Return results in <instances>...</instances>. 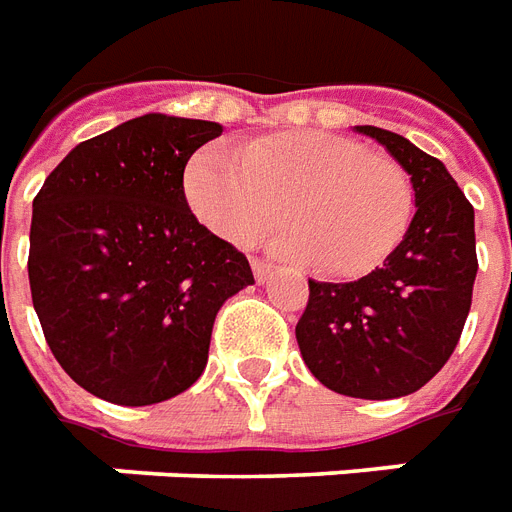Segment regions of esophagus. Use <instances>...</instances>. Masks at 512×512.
Instances as JSON below:
<instances>
[{
    "mask_svg": "<svg viewBox=\"0 0 512 512\" xmlns=\"http://www.w3.org/2000/svg\"><path fill=\"white\" fill-rule=\"evenodd\" d=\"M252 273H255L257 284H265L271 279L273 273V265L271 263H263V260H252Z\"/></svg>",
    "mask_w": 512,
    "mask_h": 512,
    "instance_id": "1",
    "label": "esophagus"
}]
</instances>
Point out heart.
Returning a JSON list of instances; mask_svg holds the SVG:
<instances>
[{
  "label": "heart",
  "instance_id": "heart-1",
  "mask_svg": "<svg viewBox=\"0 0 512 512\" xmlns=\"http://www.w3.org/2000/svg\"><path fill=\"white\" fill-rule=\"evenodd\" d=\"M187 204L206 228L252 247L282 217L271 249L325 276L357 279L392 257L413 217V185L381 152L327 131H282L241 155L206 147L185 171Z\"/></svg>",
  "mask_w": 512,
  "mask_h": 512
}]
</instances>
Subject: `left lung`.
Segmentation results:
<instances>
[{
    "label": "left lung",
    "instance_id": "left-lung-1",
    "mask_svg": "<svg viewBox=\"0 0 512 512\" xmlns=\"http://www.w3.org/2000/svg\"><path fill=\"white\" fill-rule=\"evenodd\" d=\"M354 128L408 171L416 212L400 247L373 273L341 284L308 279L295 338L327 389L395 400L427 384L459 343L478 273L475 212L438 158L384 128Z\"/></svg>",
    "mask_w": 512,
    "mask_h": 512
}]
</instances>
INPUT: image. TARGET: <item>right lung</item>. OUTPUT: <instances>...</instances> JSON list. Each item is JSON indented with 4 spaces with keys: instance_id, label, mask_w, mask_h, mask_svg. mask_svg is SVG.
Returning a JSON list of instances; mask_svg holds the SVG:
<instances>
[{
    "instance_id": "right-lung-1",
    "label": "right lung",
    "mask_w": 512,
    "mask_h": 512,
    "mask_svg": "<svg viewBox=\"0 0 512 512\" xmlns=\"http://www.w3.org/2000/svg\"><path fill=\"white\" fill-rule=\"evenodd\" d=\"M220 123L150 115L80 142L34 198L29 284L53 357L115 405L163 403L201 378L217 311L255 284L195 220L185 166Z\"/></svg>"
}]
</instances>
